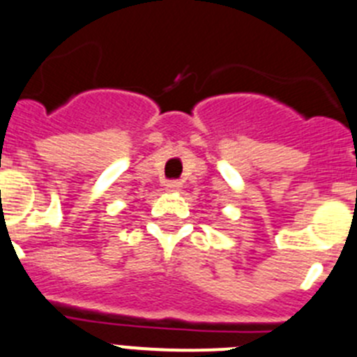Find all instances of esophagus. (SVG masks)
<instances>
[{
	"mask_svg": "<svg viewBox=\"0 0 357 357\" xmlns=\"http://www.w3.org/2000/svg\"><path fill=\"white\" fill-rule=\"evenodd\" d=\"M163 186H165V190H167V192H179L183 186V183L178 181V179H171V181H165V185Z\"/></svg>",
	"mask_w": 357,
	"mask_h": 357,
	"instance_id": "34e87169",
	"label": "esophagus"
}]
</instances>
